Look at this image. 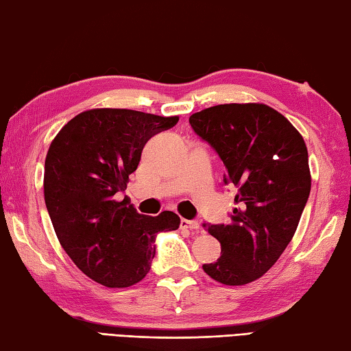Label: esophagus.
I'll use <instances>...</instances> for the list:
<instances>
[{
    "label": "esophagus",
    "mask_w": 351,
    "mask_h": 351,
    "mask_svg": "<svg viewBox=\"0 0 351 351\" xmlns=\"http://www.w3.org/2000/svg\"><path fill=\"white\" fill-rule=\"evenodd\" d=\"M181 228L190 230V231H197L199 230V222L197 221H189V219H182Z\"/></svg>",
    "instance_id": "1"
}]
</instances>
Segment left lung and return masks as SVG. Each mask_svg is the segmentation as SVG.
<instances>
[{"instance_id": "8db88e82", "label": "left lung", "mask_w": 351, "mask_h": 351, "mask_svg": "<svg viewBox=\"0 0 351 351\" xmlns=\"http://www.w3.org/2000/svg\"><path fill=\"white\" fill-rule=\"evenodd\" d=\"M189 121L221 156L223 182L237 189L231 223H204L222 254L202 269L226 286L248 285L276 265L297 231L312 185L306 143L263 103L211 106Z\"/></svg>"}]
</instances>
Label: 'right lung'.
Returning a JSON list of instances; mask_svg holds the SVG:
<instances>
[{
	"instance_id": "1",
	"label": "right lung",
	"mask_w": 351,
	"mask_h": 351,
	"mask_svg": "<svg viewBox=\"0 0 351 351\" xmlns=\"http://www.w3.org/2000/svg\"><path fill=\"white\" fill-rule=\"evenodd\" d=\"M180 117L132 109L80 112L59 130L45 158L44 197L53 228L74 265L106 287H129L150 271L155 237L180 228L173 211L144 216L119 201L144 144Z\"/></svg>"
}]
</instances>
